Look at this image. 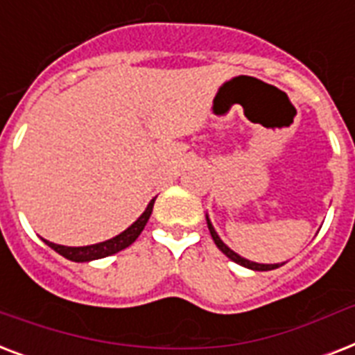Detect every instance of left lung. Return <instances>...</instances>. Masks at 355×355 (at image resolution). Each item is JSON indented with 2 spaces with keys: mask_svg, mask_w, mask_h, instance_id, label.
Returning a JSON list of instances; mask_svg holds the SVG:
<instances>
[{
  "mask_svg": "<svg viewBox=\"0 0 355 355\" xmlns=\"http://www.w3.org/2000/svg\"><path fill=\"white\" fill-rule=\"evenodd\" d=\"M206 223H208V230H210L211 239H214V243L217 245V248H219V250H221V252L225 254L227 258H230L232 261H236V263L243 265V267H247V269H252V270H272V269H278V267H282V265L286 263V261H284V263H256V261H250V259L243 258V256H239L237 252H234L232 248L228 247L227 243H223V239L219 237V234L216 232V228H214V225H211L210 217L208 216H206Z\"/></svg>",
  "mask_w": 355,
  "mask_h": 355,
  "instance_id": "1",
  "label": "left lung"
}]
</instances>
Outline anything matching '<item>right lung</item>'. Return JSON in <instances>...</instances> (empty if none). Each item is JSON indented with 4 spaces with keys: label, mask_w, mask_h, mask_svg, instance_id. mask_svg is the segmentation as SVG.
<instances>
[{
    "label": "right lung",
    "mask_w": 355,
    "mask_h": 355,
    "mask_svg": "<svg viewBox=\"0 0 355 355\" xmlns=\"http://www.w3.org/2000/svg\"><path fill=\"white\" fill-rule=\"evenodd\" d=\"M153 206H155V199L150 200L144 214H141L127 230H123L121 234L114 236L112 239H107V241L96 243V245H86V247H66V245H57V243L47 241V239H44V243L49 245L55 252H58L60 256H64V258L71 259V261H79V263L107 258V256H112V254L119 252L123 248H127L128 245H132V243L138 239V236L145 228L147 221H149L150 214H153Z\"/></svg>",
    "instance_id": "obj_1"
}]
</instances>
